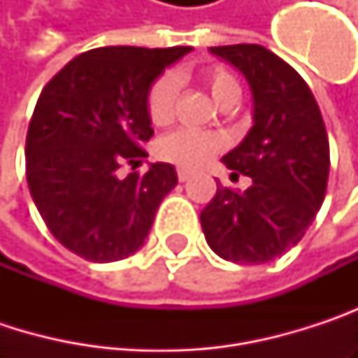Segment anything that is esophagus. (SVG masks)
I'll return each instance as SVG.
<instances>
[{
    "label": "esophagus",
    "instance_id": "obj_1",
    "mask_svg": "<svg viewBox=\"0 0 358 358\" xmlns=\"http://www.w3.org/2000/svg\"><path fill=\"white\" fill-rule=\"evenodd\" d=\"M190 176H192V174H190L188 170H184V168H180V170H178V180H180V182H186V180L190 178Z\"/></svg>",
    "mask_w": 358,
    "mask_h": 358
}]
</instances>
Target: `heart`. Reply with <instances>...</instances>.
I'll use <instances>...</instances> for the list:
<instances>
[{"label": "heart", "instance_id": "b5f03b06", "mask_svg": "<svg viewBox=\"0 0 358 358\" xmlns=\"http://www.w3.org/2000/svg\"><path fill=\"white\" fill-rule=\"evenodd\" d=\"M207 85L213 99L220 103L230 95H241L238 83L224 70H211L207 74ZM178 76L164 74L155 80L147 97V111L153 124L164 126L172 120L174 106L178 97ZM220 149V138L209 132H201L194 128H180L170 132L159 143V155L182 168H199L205 166L215 151Z\"/></svg>", "mask_w": 358, "mask_h": 358}]
</instances>
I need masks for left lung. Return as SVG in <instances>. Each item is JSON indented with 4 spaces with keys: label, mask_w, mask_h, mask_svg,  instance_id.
I'll use <instances>...</instances> for the list:
<instances>
[{
    "label": "left lung",
    "mask_w": 358,
    "mask_h": 358,
    "mask_svg": "<svg viewBox=\"0 0 358 358\" xmlns=\"http://www.w3.org/2000/svg\"><path fill=\"white\" fill-rule=\"evenodd\" d=\"M209 51L234 66L252 93V126L222 157L252 184L245 192L217 186L201 211L203 234L226 261L267 263L305 236L322 207L329 174L325 124L307 83L269 49L243 43Z\"/></svg>",
    "instance_id": "8db88e82"
}]
</instances>
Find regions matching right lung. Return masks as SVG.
<instances>
[{"label": "right lung", "mask_w": 358, "mask_h": 358, "mask_svg": "<svg viewBox=\"0 0 358 358\" xmlns=\"http://www.w3.org/2000/svg\"><path fill=\"white\" fill-rule=\"evenodd\" d=\"M192 47H99L76 55L43 89L27 134V180L49 232L78 257L111 263L145 245L172 164L136 168L153 136L147 97Z\"/></svg>", "instance_id": "add662e5"}]
</instances>
